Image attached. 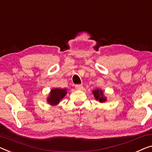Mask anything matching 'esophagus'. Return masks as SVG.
Here are the masks:
<instances>
[{"label":"esophagus","instance_id":"1","mask_svg":"<svg viewBox=\"0 0 152 152\" xmlns=\"http://www.w3.org/2000/svg\"><path fill=\"white\" fill-rule=\"evenodd\" d=\"M75 87H76V89H78V90H81V89H83V85H76Z\"/></svg>","mask_w":152,"mask_h":152}]
</instances>
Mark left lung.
<instances>
[{"label": "left lung", "mask_w": 152, "mask_h": 152, "mask_svg": "<svg viewBox=\"0 0 152 152\" xmlns=\"http://www.w3.org/2000/svg\"><path fill=\"white\" fill-rule=\"evenodd\" d=\"M93 94H94V96L96 99H99V102H103L106 101V98L103 96V92L99 89H96L93 91Z\"/></svg>", "instance_id": "left-lung-1"}]
</instances>
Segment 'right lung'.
Returning a JSON list of instances; mask_svg holds the SVG:
<instances>
[{
	"label": "right lung",
	"instance_id": "add662e5",
	"mask_svg": "<svg viewBox=\"0 0 152 152\" xmlns=\"http://www.w3.org/2000/svg\"><path fill=\"white\" fill-rule=\"evenodd\" d=\"M67 94L65 89H54L51 91L50 94V97L48 98V102L50 104L55 105L59 102L60 100L63 99Z\"/></svg>",
	"mask_w": 152,
	"mask_h": 152
}]
</instances>
